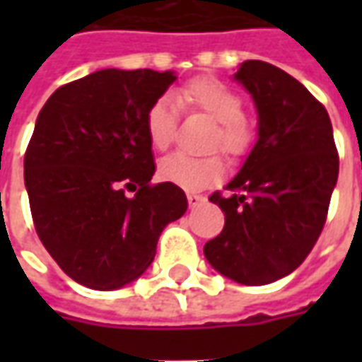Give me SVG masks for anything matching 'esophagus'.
Returning a JSON list of instances; mask_svg holds the SVG:
<instances>
[{
    "instance_id": "34e87169",
    "label": "esophagus",
    "mask_w": 362,
    "mask_h": 362,
    "mask_svg": "<svg viewBox=\"0 0 362 362\" xmlns=\"http://www.w3.org/2000/svg\"><path fill=\"white\" fill-rule=\"evenodd\" d=\"M188 204L189 207H197V205L205 204V196L196 194V192H188Z\"/></svg>"
}]
</instances>
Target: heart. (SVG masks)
I'll use <instances>...</instances> for the list:
<instances>
[{
    "label": "heart",
    "mask_w": 362,
    "mask_h": 362,
    "mask_svg": "<svg viewBox=\"0 0 362 362\" xmlns=\"http://www.w3.org/2000/svg\"><path fill=\"white\" fill-rule=\"evenodd\" d=\"M176 100L184 110L199 112L215 119L207 149H219L228 158H243L254 145V127L244 116V100L233 87L215 77H196L176 90ZM176 106L168 96H160L145 114V132L153 149L166 151L176 137ZM225 163L219 155L188 157L170 155L160 160L158 176L184 189H202L223 180Z\"/></svg>",
    "instance_id": "obj_1"
}]
</instances>
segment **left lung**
Returning a JSON list of instances; mask_svg holds the SVG:
<instances>
[{
    "label": "left lung",
    "instance_id": "obj_1",
    "mask_svg": "<svg viewBox=\"0 0 362 362\" xmlns=\"http://www.w3.org/2000/svg\"><path fill=\"white\" fill-rule=\"evenodd\" d=\"M259 116L258 143L228 184L209 202L225 227L205 244L207 262L243 285H267L303 264L326 225L339 173L334 129L324 104L303 83L259 59L235 75Z\"/></svg>",
    "mask_w": 362,
    "mask_h": 362
}]
</instances>
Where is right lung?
<instances>
[{"label": "right lung", "mask_w": 362, "mask_h": 362, "mask_svg": "<svg viewBox=\"0 0 362 362\" xmlns=\"http://www.w3.org/2000/svg\"><path fill=\"white\" fill-rule=\"evenodd\" d=\"M174 79L100 69L62 85L36 118L25 153L33 223L56 264L85 287L112 291L137 279L163 228L188 209L184 189L151 184L145 114Z\"/></svg>", "instance_id": "1"}]
</instances>
